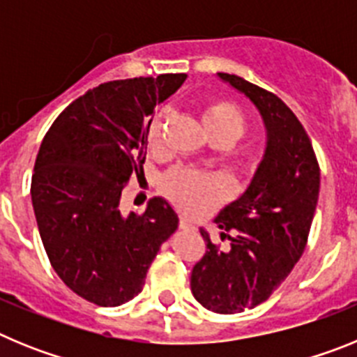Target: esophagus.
Listing matches in <instances>:
<instances>
[{"label": "esophagus", "instance_id": "obj_1", "mask_svg": "<svg viewBox=\"0 0 357 357\" xmlns=\"http://www.w3.org/2000/svg\"><path fill=\"white\" fill-rule=\"evenodd\" d=\"M178 227H181L182 230H191L195 229V225L191 223V220H188L185 216H181V220H178Z\"/></svg>", "mask_w": 357, "mask_h": 357}]
</instances>
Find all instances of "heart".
I'll use <instances>...</instances> for the list:
<instances>
[{
	"mask_svg": "<svg viewBox=\"0 0 357 357\" xmlns=\"http://www.w3.org/2000/svg\"><path fill=\"white\" fill-rule=\"evenodd\" d=\"M202 125L207 135H227L238 141L245 132V116L234 103L218 100L202 110ZM162 119L157 118L150 127V139L157 141L160 135ZM169 198L181 209L198 213L214 202L222 200L230 193V184L222 175H204L198 172H176L166 182Z\"/></svg>",
	"mask_w": 357,
	"mask_h": 357,
	"instance_id": "obj_1",
	"label": "heart"
}]
</instances>
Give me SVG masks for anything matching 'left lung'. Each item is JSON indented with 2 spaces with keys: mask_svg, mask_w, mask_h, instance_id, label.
<instances>
[{
  "mask_svg": "<svg viewBox=\"0 0 357 357\" xmlns=\"http://www.w3.org/2000/svg\"><path fill=\"white\" fill-rule=\"evenodd\" d=\"M218 77L254 103L266 128L250 185L214 218L230 247L220 250L200 229L207 250L191 272L195 298L214 313L232 314L266 301L301 259L317 211L320 168L304 127L279 96L236 75Z\"/></svg>",
  "mask_w": 357,
  "mask_h": 357,
  "instance_id": "left-lung-1",
  "label": "left lung"
}]
</instances>
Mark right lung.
I'll return each mask as SVG.
<instances>
[{
	"mask_svg": "<svg viewBox=\"0 0 357 357\" xmlns=\"http://www.w3.org/2000/svg\"><path fill=\"white\" fill-rule=\"evenodd\" d=\"M184 80V73H168L98 85L44 135L31 176L40 239L56 275L96 305L139 295L160 245L178 227L164 198H151L143 214H123L119 200L130 176L143 175L153 109Z\"/></svg>",
	"mask_w": 357,
	"mask_h": 357,
	"instance_id": "right-lung-1",
	"label": "right lung"
}]
</instances>
